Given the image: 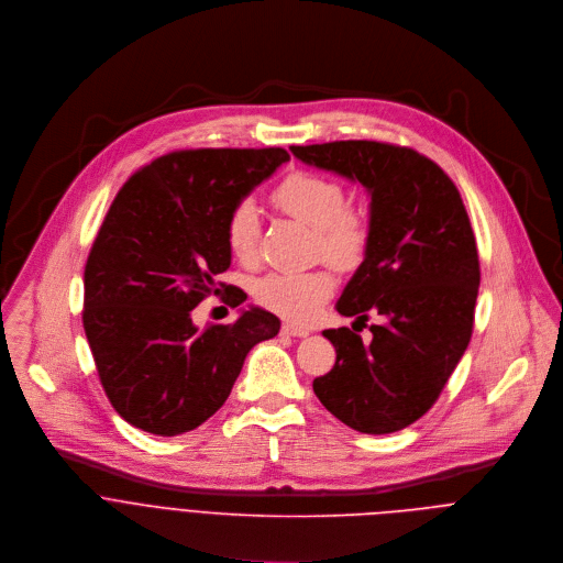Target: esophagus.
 Returning <instances> with one entry per match:
<instances>
[{
  "label": "esophagus",
  "instance_id": "1",
  "mask_svg": "<svg viewBox=\"0 0 563 563\" xmlns=\"http://www.w3.org/2000/svg\"><path fill=\"white\" fill-rule=\"evenodd\" d=\"M282 332H284V334H290V336H306L310 330L303 328V325H297V323L286 321V323H282Z\"/></svg>",
  "mask_w": 563,
  "mask_h": 563
}]
</instances>
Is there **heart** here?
Wrapping results in <instances>:
<instances>
[{
  "label": "heart",
  "mask_w": 563,
  "mask_h": 563,
  "mask_svg": "<svg viewBox=\"0 0 563 563\" xmlns=\"http://www.w3.org/2000/svg\"><path fill=\"white\" fill-rule=\"evenodd\" d=\"M271 201L284 214H290L314 233V253L325 262L353 268L371 242V219L353 203H346V188L330 175L314 170H295L286 175L271 192ZM260 212L253 201H238L223 223V235L233 257L242 264L257 260ZM334 279L328 268L303 273H268L255 284L257 301L292 321L310 319L332 295Z\"/></svg>",
  "instance_id": "b5f03b06"
}]
</instances>
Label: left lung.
<instances>
[{
    "label": "left lung",
    "mask_w": 563,
    "mask_h": 563,
    "mask_svg": "<svg viewBox=\"0 0 563 563\" xmlns=\"http://www.w3.org/2000/svg\"><path fill=\"white\" fill-rule=\"evenodd\" d=\"M290 151L371 192L368 251L336 312L382 323L371 342L346 325L323 330L336 360L312 390L360 432H397L432 408L471 342L479 255L466 206L453 179L408 146L349 140Z\"/></svg>",
    "instance_id": "left-lung-1"
}]
</instances>
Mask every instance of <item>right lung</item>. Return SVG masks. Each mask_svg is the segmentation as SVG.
<instances>
[{
    "instance_id": "1",
    "label": "right lung",
    "mask_w": 563,
    "mask_h": 563,
    "mask_svg": "<svg viewBox=\"0 0 563 563\" xmlns=\"http://www.w3.org/2000/svg\"><path fill=\"white\" fill-rule=\"evenodd\" d=\"M284 148L173 151L142 166L112 199L84 268V330L99 382L131 426L175 437L229 399L249 351L279 332L251 308L199 330L208 295H246L214 282L231 266V208L288 162Z\"/></svg>"
}]
</instances>
